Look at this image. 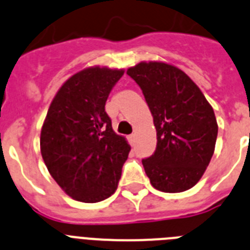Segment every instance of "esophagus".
Segmentation results:
<instances>
[{"instance_id":"1","label":"esophagus","mask_w":250,"mask_h":250,"mask_svg":"<svg viewBox=\"0 0 250 250\" xmlns=\"http://www.w3.org/2000/svg\"><path fill=\"white\" fill-rule=\"evenodd\" d=\"M129 143H130V145H132V146H134V145H135V143H136V136H135V134H131V135H129Z\"/></svg>"}]
</instances>
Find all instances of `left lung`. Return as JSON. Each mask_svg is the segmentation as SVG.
Returning a JSON list of instances; mask_svg holds the SVG:
<instances>
[{
    "instance_id": "left-lung-1",
    "label": "left lung",
    "mask_w": 250,
    "mask_h": 250,
    "mask_svg": "<svg viewBox=\"0 0 250 250\" xmlns=\"http://www.w3.org/2000/svg\"><path fill=\"white\" fill-rule=\"evenodd\" d=\"M126 74L140 86L156 129V149L143 159L155 189L182 193L193 188L214 154V110L190 77L173 65L140 62Z\"/></svg>"
}]
</instances>
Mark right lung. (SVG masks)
Segmentation results:
<instances>
[{
    "label": "right lung",
    "instance_id": "add662e5",
    "mask_svg": "<svg viewBox=\"0 0 250 250\" xmlns=\"http://www.w3.org/2000/svg\"><path fill=\"white\" fill-rule=\"evenodd\" d=\"M124 70L89 67L63 83L41 130V155L72 199L98 203L118 189L130 145L115 134L105 104Z\"/></svg>",
    "mask_w": 250,
    "mask_h": 250
}]
</instances>
